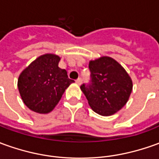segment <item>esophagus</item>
I'll use <instances>...</instances> for the list:
<instances>
[{
	"instance_id": "1",
	"label": "esophagus",
	"mask_w": 159,
	"mask_h": 159,
	"mask_svg": "<svg viewBox=\"0 0 159 159\" xmlns=\"http://www.w3.org/2000/svg\"><path fill=\"white\" fill-rule=\"evenodd\" d=\"M76 83H77L78 85H80L82 83V79L81 78H79V79H77L76 80Z\"/></svg>"
}]
</instances>
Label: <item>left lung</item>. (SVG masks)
Returning <instances> with one entry per match:
<instances>
[{
	"instance_id": "obj_1",
	"label": "left lung",
	"mask_w": 159,
	"mask_h": 159,
	"mask_svg": "<svg viewBox=\"0 0 159 159\" xmlns=\"http://www.w3.org/2000/svg\"><path fill=\"white\" fill-rule=\"evenodd\" d=\"M90 82L80 89L96 113L110 116L126 104L132 90V81L126 71L110 57L89 62Z\"/></svg>"
}]
</instances>
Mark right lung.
I'll return each instance as SVG.
<instances>
[{
    "label": "right lung",
    "mask_w": 159,
    "mask_h": 159,
    "mask_svg": "<svg viewBox=\"0 0 159 159\" xmlns=\"http://www.w3.org/2000/svg\"><path fill=\"white\" fill-rule=\"evenodd\" d=\"M60 57L47 53L37 58L20 73L18 88L24 104L38 113H48L61 100L71 83L65 69L59 67Z\"/></svg>",
    "instance_id": "obj_1"
}]
</instances>
